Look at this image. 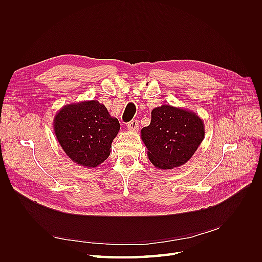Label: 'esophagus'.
Masks as SVG:
<instances>
[{
	"instance_id": "1",
	"label": "esophagus",
	"mask_w": 262,
	"mask_h": 262,
	"mask_svg": "<svg viewBox=\"0 0 262 262\" xmlns=\"http://www.w3.org/2000/svg\"><path fill=\"white\" fill-rule=\"evenodd\" d=\"M139 129V123L137 120H131L128 123V130L130 131H137Z\"/></svg>"
}]
</instances>
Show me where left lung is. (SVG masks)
Here are the masks:
<instances>
[{
	"mask_svg": "<svg viewBox=\"0 0 262 262\" xmlns=\"http://www.w3.org/2000/svg\"><path fill=\"white\" fill-rule=\"evenodd\" d=\"M150 123L141 130L149 162L161 170L186 164L204 139L202 119L191 110L162 105L152 110Z\"/></svg>",
	"mask_w": 262,
	"mask_h": 262,
	"instance_id": "8db88e82",
	"label": "left lung"
}]
</instances>
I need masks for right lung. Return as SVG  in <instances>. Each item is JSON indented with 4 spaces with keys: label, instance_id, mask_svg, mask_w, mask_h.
Returning <instances> with one entry per match:
<instances>
[{
    "label": "right lung",
    "instance_id": "right-lung-1",
    "mask_svg": "<svg viewBox=\"0 0 262 262\" xmlns=\"http://www.w3.org/2000/svg\"><path fill=\"white\" fill-rule=\"evenodd\" d=\"M53 130L70 160L95 168L110 155L120 123L104 104L89 100L63 106L53 119Z\"/></svg>",
    "mask_w": 262,
    "mask_h": 262
}]
</instances>
